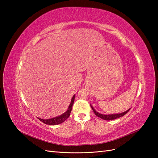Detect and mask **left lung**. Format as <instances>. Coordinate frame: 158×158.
I'll list each match as a JSON object with an SVG mask.
<instances>
[{
	"label": "left lung",
	"mask_w": 158,
	"mask_h": 158,
	"mask_svg": "<svg viewBox=\"0 0 158 158\" xmlns=\"http://www.w3.org/2000/svg\"><path fill=\"white\" fill-rule=\"evenodd\" d=\"M91 107H92V110L94 111V113H95V114L96 116H98V117L101 118L102 119H103V120H106V121H111V120H114V119H116V118H118L119 117H121L125 115V114H127L128 111L130 109L127 110V111H125L123 112L122 113H118V114H107V115H106V114H100L99 113H98L94 109V107L91 106Z\"/></svg>",
	"instance_id": "left-lung-1"
}]
</instances>
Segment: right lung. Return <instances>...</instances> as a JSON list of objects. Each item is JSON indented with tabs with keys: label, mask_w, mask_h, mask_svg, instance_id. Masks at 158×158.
Segmentation results:
<instances>
[{
	"label": "right lung",
	"mask_w": 158,
	"mask_h": 158,
	"mask_svg": "<svg viewBox=\"0 0 158 158\" xmlns=\"http://www.w3.org/2000/svg\"><path fill=\"white\" fill-rule=\"evenodd\" d=\"M74 98H75V95H74V96L71 99V103L69 105V109L67 111H66L64 113L62 114L61 115L55 117V118H49V119H42L40 118H39L41 122L46 124V125H59V124L63 123L64 121H66V119L68 118L70 116V112L72 111V107H73V103L74 102Z\"/></svg>",
	"instance_id": "1"
}]
</instances>
